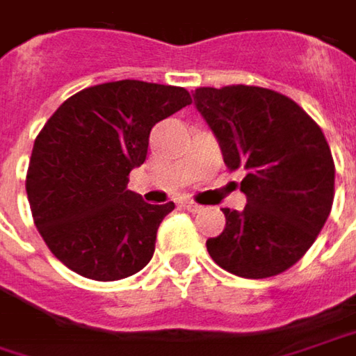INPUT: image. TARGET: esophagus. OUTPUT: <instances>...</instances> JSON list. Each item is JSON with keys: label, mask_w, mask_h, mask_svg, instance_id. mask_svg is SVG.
<instances>
[{"label": "esophagus", "mask_w": 356, "mask_h": 356, "mask_svg": "<svg viewBox=\"0 0 356 356\" xmlns=\"http://www.w3.org/2000/svg\"><path fill=\"white\" fill-rule=\"evenodd\" d=\"M183 207H185L187 211H191V213H199V211L203 209V207H201V205H197L195 201H183Z\"/></svg>", "instance_id": "1"}]
</instances>
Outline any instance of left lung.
Listing matches in <instances>:
<instances>
[{
    "instance_id": "8db88e82",
    "label": "left lung",
    "mask_w": 356,
    "mask_h": 356,
    "mask_svg": "<svg viewBox=\"0 0 356 356\" xmlns=\"http://www.w3.org/2000/svg\"><path fill=\"white\" fill-rule=\"evenodd\" d=\"M193 102L218 138L227 169H243L241 211L207 240L223 270L276 276L314 243L334 199V161L321 127L288 96L260 86L197 88Z\"/></svg>"
}]
</instances>
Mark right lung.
Segmentation results:
<instances>
[{
    "label": "right lung",
    "mask_w": 356,
    "mask_h": 356,
    "mask_svg": "<svg viewBox=\"0 0 356 356\" xmlns=\"http://www.w3.org/2000/svg\"><path fill=\"white\" fill-rule=\"evenodd\" d=\"M191 104L185 88L118 80L70 96L33 143L26 191L38 232L72 272L113 282L143 270L175 203L127 189L159 120Z\"/></svg>",
    "instance_id": "add662e5"
}]
</instances>
